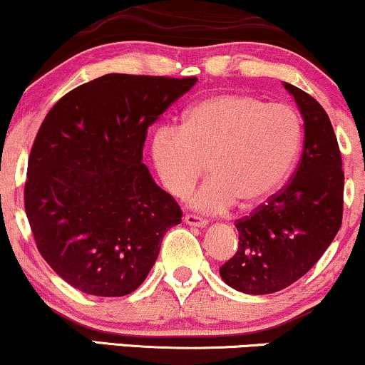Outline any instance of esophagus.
<instances>
[{
	"instance_id": "34e87169",
	"label": "esophagus",
	"mask_w": 365,
	"mask_h": 365,
	"mask_svg": "<svg viewBox=\"0 0 365 365\" xmlns=\"http://www.w3.org/2000/svg\"><path fill=\"white\" fill-rule=\"evenodd\" d=\"M184 222H186L187 225H192V227H205L208 224L207 218H201L198 215H191V213H187V215L184 217Z\"/></svg>"
}]
</instances>
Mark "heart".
Here are the masks:
<instances>
[{"label": "heart", "mask_w": 365, "mask_h": 365, "mask_svg": "<svg viewBox=\"0 0 365 365\" xmlns=\"http://www.w3.org/2000/svg\"><path fill=\"white\" fill-rule=\"evenodd\" d=\"M301 141V118L292 107L224 92L196 102L182 126H158L150 153L165 190L179 198L195 187L207 164L210 179L191 205L225 212L235 201L242 208L267 201L289 175Z\"/></svg>", "instance_id": "1"}]
</instances>
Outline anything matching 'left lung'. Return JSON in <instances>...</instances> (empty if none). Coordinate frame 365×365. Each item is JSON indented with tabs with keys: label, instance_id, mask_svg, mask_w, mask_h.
<instances>
[{
	"label": "left lung",
	"instance_id": "1",
	"mask_svg": "<svg viewBox=\"0 0 365 365\" xmlns=\"http://www.w3.org/2000/svg\"><path fill=\"white\" fill-rule=\"evenodd\" d=\"M304 119V152L289 184L235 222L237 252L220 267L227 285L244 294H273L318 263L344 215V169L327 110L304 90L284 83Z\"/></svg>",
	"mask_w": 365,
	"mask_h": 365
}]
</instances>
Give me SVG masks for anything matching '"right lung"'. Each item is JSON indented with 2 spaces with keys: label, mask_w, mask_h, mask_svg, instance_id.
Wrapping results in <instances>:
<instances>
[{
  "label": "right lung",
  "mask_w": 365,
  "mask_h": 365,
  "mask_svg": "<svg viewBox=\"0 0 365 365\" xmlns=\"http://www.w3.org/2000/svg\"><path fill=\"white\" fill-rule=\"evenodd\" d=\"M196 76L109 73L73 88L42 121L24 198L37 250L71 287L121 297L143 284L182 212L141 162L147 130Z\"/></svg>",
  "instance_id": "right-lung-1"
}]
</instances>
